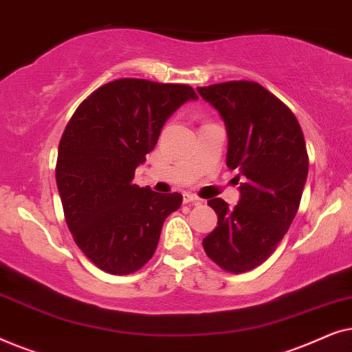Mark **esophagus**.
Here are the masks:
<instances>
[{
	"mask_svg": "<svg viewBox=\"0 0 352 352\" xmlns=\"http://www.w3.org/2000/svg\"><path fill=\"white\" fill-rule=\"evenodd\" d=\"M182 200H184V204H194V205L201 204V199H199V197L194 194H189V192H184V194H182Z\"/></svg>",
	"mask_w": 352,
	"mask_h": 352,
	"instance_id": "34e87169",
	"label": "esophagus"
}]
</instances>
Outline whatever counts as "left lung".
<instances>
[{
    "instance_id": "left-lung-1",
    "label": "left lung",
    "mask_w": 352,
    "mask_h": 352,
    "mask_svg": "<svg viewBox=\"0 0 352 352\" xmlns=\"http://www.w3.org/2000/svg\"><path fill=\"white\" fill-rule=\"evenodd\" d=\"M197 91L224 120L226 163L243 181L234 208L223 199L208 200L218 226L204 239V250L224 271L248 272L276 252L300 208L309 166L305 136L292 110L256 81Z\"/></svg>"
}]
</instances>
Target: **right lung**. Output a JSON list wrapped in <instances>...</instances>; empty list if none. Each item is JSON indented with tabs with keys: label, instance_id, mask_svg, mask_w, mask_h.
<instances>
[{
	"label": "right lung",
	"instance_id": "1",
	"mask_svg": "<svg viewBox=\"0 0 352 352\" xmlns=\"http://www.w3.org/2000/svg\"><path fill=\"white\" fill-rule=\"evenodd\" d=\"M189 85L120 78L78 105L62 134L56 182L65 223L91 263L113 276L141 269L155 253L162 226L182 195L133 184L163 124L186 100Z\"/></svg>",
	"mask_w": 352,
	"mask_h": 352
}]
</instances>
